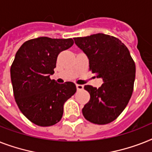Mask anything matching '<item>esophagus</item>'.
I'll return each instance as SVG.
<instances>
[{"label":"esophagus","instance_id":"1","mask_svg":"<svg viewBox=\"0 0 152 152\" xmlns=\"http://www.w3.org/2000/svg\"><path fill=\"white\" fill-rule=\"evenodd\" d=\"M76 89H77V91H81L83 89V85L81 84H76Z\"/></svg>","mask_w":152,"mask_h":152}]
</instances>
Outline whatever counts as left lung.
I'll use <instances>...</instances> for the list:
<instances>
[{
  "instance_id": "obj_1",
  "label": "left lung",
  "mask_w": 152,
  "mask_h": 152,
  "mask_svg": "<svg viewBox=\"0 0 152 152\" xmlns=\"http://www.w3.org/2000/svg\"><path fill=\"white\" fill-rule=\"evenodd\" d=\"M74 40L88 58L90 70L104 82L98 89L84 86L91 98L83 115L91 123L108 124L122 113L131 97L135 63L125 44L112 36L97 33Z\"/></svg>"
}]
</instances>
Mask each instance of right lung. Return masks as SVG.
Masks as SVG:
<instances>
[{
	"mask_svg": "<svg viewBox=\"0 0 152 152\" xmlns=\"http://www.w3.org/2000/svg\"><path fill=\"white\" fill-rule=\"evenodd\" d=\"M73 40L42 37L27 40L16 52L11 66V80L18 108L32 123L50 126L61 120L63 105L76 93L72 82L60 84L50 80L59 53Z\"/></svg>",
	"mask_w": 152,
	"mask_h": 152,
	"instance_id": "obj_1",
	"label": "right lung"
}]
</instances>
